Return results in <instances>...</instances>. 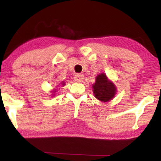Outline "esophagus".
<instances>
[{
    "label": "esophagus",
    "instance_id": "34e87169",
    "mask_svg": "<svg viewBox=\"0 0 161 161\" xmlns=\"http://www.w3.org/2000/svg\"><path fill=\"white\" fill-rule=\"evenodd\" d=\"M83 78H84V76L81 74H76L75 75V80L77 82H82Z\"/></svg>",
    "mask_w": 161,
    "mask_h": 161
}]
</instances>
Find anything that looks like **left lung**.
Masks as SVG:
<instances>
[{
    "instance_id": "left-lung-1",
    "label": "left lung",
    "mask_w": 161,
    "mask_h": 161,
    "mask_svg": "<svg viewBox=\"0 0 161 161\" xmlns=\"http://www.w3.org/2000/svg\"><path fill=\"white\" fill-rule=\"evenodd\" d=\"M93 93L96 98L102 102L111 100L116 94V87L108 80L104 73H101L96 78L93 85Z\"/></svg>"
}]
</instances>
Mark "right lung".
I'll list each match as a JSON object with an SVG mask.
<instances>
[{
  "label": "right lung",
  "mask_w": 161,
  "mask_h": 161,
  "mask_svg": "<svg viewBox=\"0 0 161 161\" xmlns=\"http://www.w3.org/2000/svg\"><path fill=\"white\" fill-rule=\"evenodd\" d=\"M63 84H64V83H63Z\"/></svg>",
  "instance_id": "obj_1"
}]
</instances>
